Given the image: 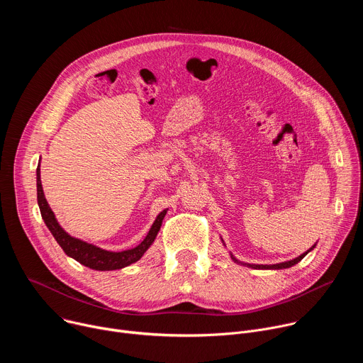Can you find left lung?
<instances>
[{
	"instance_id": "1",
	"label": "left lung",
	"mask_w": 363,
	"mask_h": 363,
	"mask_svg": "<svg viewBox=\"0 0 363 363\" xmlns=\"http://www.w3.org/2000/svg\"><path fill=\"white\" fill-rule=\"evenodd\" d=\"M316 247V244L310 248V250H307L306 252H303L301 255H298V257H296V258H293V260H289V262H283V263H277V264H248V263H242V262H240V260H237V258L231 254V258L234 260V263H238V264H241V266H245V267H251V269H255V270H281V269H289V267H293L294 264H297L298 262H301L303 260V257H306V254L308 252V251H312L313 248Z\"/></svg>"
}]
</instances>
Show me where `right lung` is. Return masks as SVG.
Masks as SVG:
<instances>
[{"mask_svg": "<svg viewBox=\"0 0 363 363\" xmlns=\"http://www.w3.org/2000/svg\"><path fill=\"white\" fill-rule=\"evenodd\" d=\"M37 202H38L40 213H41V217H43L47 228L50 230L51 234H53V237L56 238L59 245L63 248V251L69 257L74 258V260L79 262L80 264L91 269V270H99V272L121 270V269L128 267V266L136 263L138 260H140L142 255L153 244L155 238H157V235L161 230V225H162V220L167 216V210H164L158 214V217L155 218V221H153L149 233L143 238V241L140 244H138L136 247L123 250V251H108V250H103L97 245L89 244L80 238L72 237L69 233H66L62 228V225L56 220L55 213L51 211L50 205L44 196V191L41 186V179H40V167L37 168Z\"/></svg>", "mask_w": 363, "mask_h": 363, "instance_id": "add662e5", "label": "right lung"}]
</instances>
